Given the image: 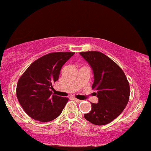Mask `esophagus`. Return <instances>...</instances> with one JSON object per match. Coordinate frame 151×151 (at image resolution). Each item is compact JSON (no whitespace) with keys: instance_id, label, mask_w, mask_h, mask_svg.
<instances>
[{"instance_id":"esophagus-1","label":"esophagus","mask_w":151,"mask_h":151,"mask_svg":"<svg viewBox=\"0 0 151 151\" xmlns=\"http://www.w3.org/2000/svg\"><path fill=\"white\" fill-rule=\"evenodd\" d=\"M74 101H76L77 102H82V100H78V99H77V98H74Z\"/></svg>"}]
</instances>
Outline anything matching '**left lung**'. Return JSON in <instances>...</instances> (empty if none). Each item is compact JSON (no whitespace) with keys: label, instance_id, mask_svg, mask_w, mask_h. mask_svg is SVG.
Here are the masks:
<instances>
[{"label":"left lung","instance_id":"8db88e82","mask_svg":"<svg viewBox=\"0 0 151 151\" xmlns=\"http://www.w3.org/2000/svg\"><path fill=\"white\" fill-rule=\"evenodd\" d=\"M94 74L92 88L96 91L97 103L84 118L97 125H107L121 114L130 97V85L122 69L110 58L99 51L80 52Z\"/></svg>","mask_w":151,"mask_h":151}]
</instances>
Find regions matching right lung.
<instances>
[{
  "label": "right lung",
  "instance_id": "right-lung-1",
  "mask_svg": "<svg viewBox=\"0 0 151 151\" xmlns=\"http://www.w3.org/2000/svg\"><path fill=\"white\" fill-rule=\"evenodd\" d=\"M74 52H54L34 62L20 77L16 87L18 100L34 120L49 122L60 115L68 98L52 94V84L62 67Z\"/></svg>",
  "mask_w": 151,
  "mask_h": 151
}]
</instances>
